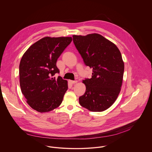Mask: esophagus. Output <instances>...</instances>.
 Here are the masks:
<instances>
[{
	"label": "esophagus",
	"mask_w": 152,
	"mask_h": 152,
	"mask_svg": "<svg viewBox=\"0 0 152 152\" xmlns=\"http://www.w3.org/2000/svg\"><path fill=\"white\" fill-rule=\"evenodd\" d=\"M70 83L71 84H76L77 83V80H75V81H73V80H70Z\"/></svg>",
	"instance_id": "esophagus-1"
}]
</instances>
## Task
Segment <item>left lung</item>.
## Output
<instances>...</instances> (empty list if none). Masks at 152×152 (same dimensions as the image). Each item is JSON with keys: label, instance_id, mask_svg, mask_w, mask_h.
<instances>
[{"label": "left lung", "instance_id": "obj_1", "mask_svg": "<svg viewBox=\"0 0 152 152\" xmlns=\"http://www.w3.org/2000/svg\"><path fill=\"white\" fill-rule=\"evenodd\" d=\"M73 42L85 64L93 69L92 78L83 80L86 91L80 104L92 112H102L113 105L121 91L124 71L121 52L98 34L73 35Z\"/></svg>", "mask_w": 152, "mask_h": 152}]
</instances>
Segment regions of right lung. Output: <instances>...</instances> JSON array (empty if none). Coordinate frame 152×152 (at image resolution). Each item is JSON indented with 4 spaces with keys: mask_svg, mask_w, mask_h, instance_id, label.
Wrapping results in <instances>:
<instances>
[{
    "mask_svg": "<svg viewBox=\"0 0 152 152\" xmlns=\"http://www.w3.org/2000/svg\"><path fill=\"white\" fill-rule=\"evenodd\" d=\"M72 40L71 37H45L31 45L19 65L20 86L29 106L48 112L61 104L68 82L54 75L59 73L58 58Z\"/></svg>",
    "mask_w": 152,
    "mask_h": 152,
    "instance_id": "obj_1",
    "label": "right lung"
}]
</instances>
